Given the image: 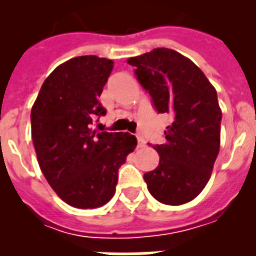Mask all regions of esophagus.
<instances>
[{
    "label": "esophagus",
    "mask_w": 256,
    "mask_h": 256,
    "mask_svg": "<svg viewBox=\"0 0 256 256\" xmlns=\"http://www.w3.org/2000/svg\"><path fill=\"white\" fill-rule=\"evenodd\" d=\"M136 140H138V148H144V146H146V140H144V138L140 136V134L136 136Z\"/></svg>",
    "instance_id": "34e87169"
}]
</instances>
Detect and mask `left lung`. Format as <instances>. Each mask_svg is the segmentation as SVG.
Returning a JSON list of instances; mask_svg holds the SVG:
<instances>
[{
  "label": "left lung",
  "instance_id": "8db88e82",
  "mask_svg": "<svg viewBox=\"0 0 256 256\" xmlns=\"http://www.w3.org/2000/svg\"><path fill=\"white\" fill-rule=\"evenodd\" d=\"M140 86L150 94L158 112L172 118L156 170L144 175L150 194L164 204L192 200L211 176L220 146V120L216 90L203 72L182 54L166 48L128 58Z\"/></svg>",
  "mask_w": 256,
  "mask_h": 256
}]
</instances>
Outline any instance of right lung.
I'll return each instance as SVG.
<instances>
[{"instance_id": "1", "label": "right lung", "mask_w": 256, "mask_h": 256, "mask_svg": "<svg viewBox=\"0 0 256 256\" xmlns=\"http://www.w3.org/2000/svg\"><path fill=\"white\" fill-rule=\"evenodd\" d=\"M114 62L72 58L46 78L32 108V138L46 180L68 204L96 208L112 198L118 170L136 146L128 132L92 130Z\"/></svg>"}]
</instances>
